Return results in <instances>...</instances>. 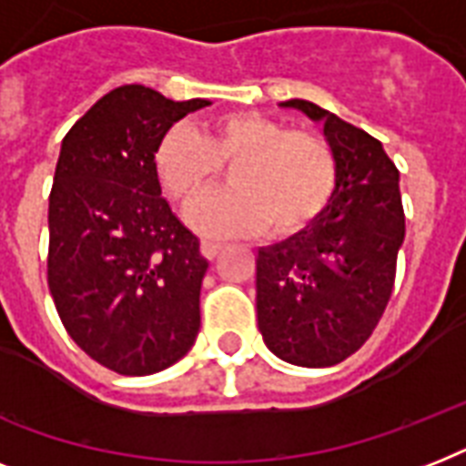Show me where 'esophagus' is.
Segmentation results:
<instances>
[{"instance_id":"1","label":"esophagus","mask_w":466,"mask_h":466,"mask_svg":"<svg viewBox=\"0 0 466 466\" xmlns=\"http://www.w3.org/2000/svg\"><path fill=\"white\" fill-rule=\"evenodd\" d=\"M219 251H222V244H219V241H212V239L200 241V254H203L205 258H210L212 261V258H215Z\"/></svg>"}]
</instances>
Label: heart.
<instances>
[{"label":"heart","instance_id":"b5f03b06","mask_svg":"<svg viewBox=\"0 0 466 466\" xmlns=\"http://www.w3.org/2000/svg\"><path fill=\"white\" fill-rule=\"evenodd\" d=\"M234 167L222 190L200 198L188 222L203 234L234 237L266 229L283 239L302 232L326 210L336 188V155L309 130H290L256 111L222 113L198 133L176 123L161 135L155 171L176 203L188 205Z\"/></svg>","mask_w":466,"mask_h":466}]
</instances>
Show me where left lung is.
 <instances>
[{"label": "left lung", "mask_w": 466, "mask_h": 466, "mask_svg": "<svg viewBox=\"0 0 466 466\" xmlns=\"http://www.w3.org/2000/svg\"><path fill=\"white\" fill-rule=\"evenodd\" d=\"M280 106L324 123L339 176L309 227L258 248V331L280 360L329 368L370 339L391 298L406 232L399 168L382 142L317 104L290 98Z\"/></svg>", "instance_id": "1"}]
</instances>
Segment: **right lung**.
Masks as SVG:
<instances>
[{"label": "right lung", "instance_id": "add662e5", "mask_svg": "<svg viewBox=\"0 0 466 466\" xmlns=\"http://www.w3.org/2000/svg\"><path fill=\"white\" fill-rule=\"evenodd\" d=\"M205 98L126 84L65 135L47 208V285L76 346L120 375L181 360L200 329L208 261L161 198V135Z\"/></svg>", "mask_w": 466, "mask_h": 466}]
</instances>
